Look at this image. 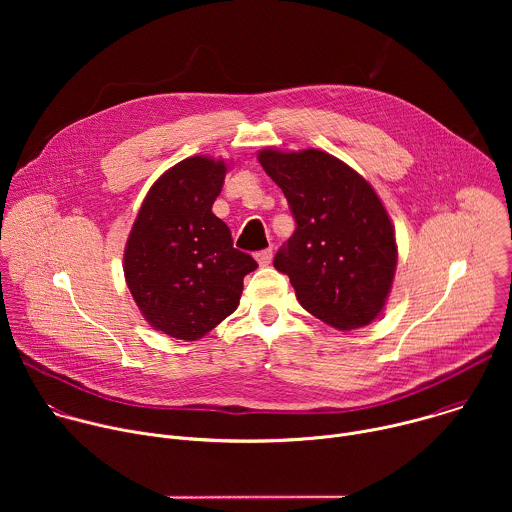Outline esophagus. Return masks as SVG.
I'll return each instance as SVG.
<instances>
[{
	"label": "esophagus",
	"mask_w": 512,
	"mask_h": 512,
	"mask_svg": "<svg viewBox=\"0 0 512 512\" xmlns=\"http://www.w3.org/2000/svg\"><path fill=\"white\" fill-rule=\"evenodd\" d=\"M255 259H257V263H259L261 267H267V265L271 263V259H273V251H271V249H263V251L255 253Z\"/></svg>",
	"instance_id": "34e87169"
}]
</instances>
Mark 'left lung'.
<instances>
[{
	"label": "left lung",
	"instance_id": "obj_1",
	"mask_svg": "<svg viewBox=\"0 0 512 512\" xmlns=\"http://www.w3.org/2000/svg\"><path fill=\"white\" fill-rule=\"evenodd\" d=\"M259 162L283 190L296 221L273 267L322 322L338 330L373 322L397 265L395 231L373 186L320 150H263Z\"/></svg>",
	"mask_w": 512,
	"mask_h": 512
}]
</instances>
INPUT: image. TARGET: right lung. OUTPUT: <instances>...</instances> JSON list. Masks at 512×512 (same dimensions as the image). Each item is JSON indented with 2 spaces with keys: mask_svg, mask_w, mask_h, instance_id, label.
I'll use <instances>...</instances> for the list:
<instances>
[{
  "mask_svg": "<svg viewBox=\"0 0 512 512\" xmlns=\"http://www.w3.org/2000/svg\"><path fill=\"white\" fill-rule=\"evenodd\" d=\"M225 174V162L202 156L176 164L150 188L127 239L123 269L137 308L178 340H198L231 316L243 277L257 269L212 212Z\"/></svg>",
  "mask_w": 512,
  "mask_h": 512,
  "instance_id": "obj_1",
  "label": "right lung"
}]
</instances>
